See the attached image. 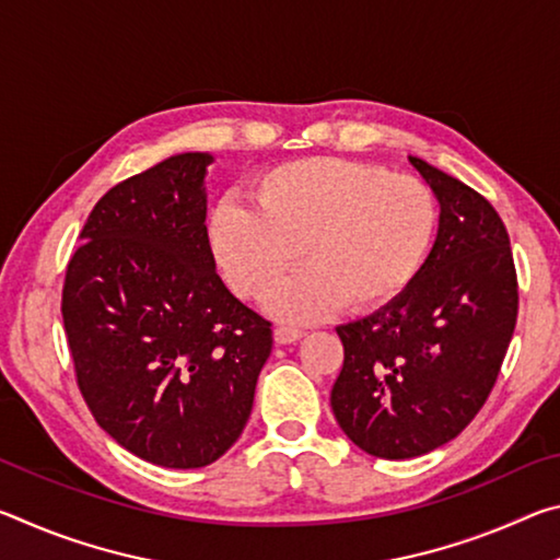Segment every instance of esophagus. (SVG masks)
<instances>
[{"mask_svg": "<svg viewBox=\"0 0 560 560\" xmlns=\"http://www.w3.org/2000/svg\"><path fill=\"white\" fill-rule=\"evenodd\" d=\"M273 338H277L279 346H287V343H296V340L303 338V330L296 326H279L273 330Z\"/></svg>", "mask_w": 560, "mask_h": 560, "instance_id": "obj_1", "label": "esophagus"}]
</instances>
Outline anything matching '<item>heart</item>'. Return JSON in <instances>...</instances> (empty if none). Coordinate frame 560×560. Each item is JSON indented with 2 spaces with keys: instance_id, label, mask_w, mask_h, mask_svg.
<instances>
[{
  "instance_id": "b5f03b06",
  "label": "heart",
  "mask_w": 560,
  "mask_h": 560,
  "mask_svg": "<svg viewBox=\"0 0 560 560\" xmlns=\"http://www.w3.org/2000/svg\"><path fill=\"white\" fill-rule=\"evenodd\" d=\"M252 210L224 200L207 232L230 287L261 299L299 259V277L271 291V316L324 318L346 301L368 311L393 301L420 271L438 230V200L412 175L343 158L267 170L246 189Z\"/></svg>"
}]
</instances>
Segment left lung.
<instances>
[{
    "instance_id": "8db88e82",
    "label": "left lung",
    "mask_w": 560,
    "mask_h": 560,
    "mask_svg": "<svg viewBox=\"0 0 560 560\" xmlns=\"http://www.w3.org/2000/svg\"><path fill=\"white\" fill-rule=\"evenodd\" d=\"M407 160L438 200V240L407 289L336 328L343 371L330 390L340 430L383 459L420 457L467 428L497 383L518 311L494 207L462 179Z\"/></svg>"
}]
</instances>
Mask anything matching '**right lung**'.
Instances as JSON below:
<instances>
[{
    "label": "right lung",
    "mask_w": 560,
    "mask_h": 560,
    "mask_svg": "<svg viewBox=\"0 0 560 560\" xmlns=\"http://www.w3.org/2000/svg\"><path fill=\"white\" fill-rule=\"evenodd\" d=\"M210 153H177L108 189L63 283V328L93 417L120 447L200 469L240 440L271 324L217 273Z\"/></svg>",
    "instance_id": "1"
}]
</instances>
